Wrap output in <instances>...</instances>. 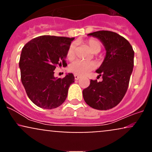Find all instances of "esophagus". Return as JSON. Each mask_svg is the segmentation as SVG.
<instances>
[{
	"label": "esophagus",
	"instance_id": "esophagus-1",
	"mask_svg": "<svg viewBox=\"0 0 152 152\" xmlns=\"http://www.w3.org/2000/svg\"><path fill=\"white\" fill-rule=\"evenodd\" d=\"M74 78H75V79H76V80H78V79H79V78H80V76H78V75H76V74H75V75H74Z\"/></svg>",
	"mask_w": 152,
	"mask_h": 152
}]
</instances>
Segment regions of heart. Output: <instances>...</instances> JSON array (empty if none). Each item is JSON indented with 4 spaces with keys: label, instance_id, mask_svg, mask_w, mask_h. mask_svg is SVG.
I'll return each mask as SVG.
<instances>
[{
    "label": "heart",
    "instance_id": "heart-1",
    "mask_svg": "<svg viewBox=\"0 0 152 152\" xmlns=\"http://www.w3.org/2000/svg\"><path fill=\"white\" fill-rule=\"evenodd\" d=\"M85 44L87 45L91 52L94 53H99L102 49V43L96 38H89L86 40L85 41ZM75 56H76V44L71 43L66 52V58L68 60L72 61L73 59H74ZM95 68L96 64L94 62L76 61L71 63L69 66V71L76 75L83 76L89 71L94 70Z\"/></svg>",
    "mask_w": 152,
    "mask_h": 152
}]
</instances>
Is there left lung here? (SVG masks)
Wrapping results in <instances>:
<instances>
[{"label": "left lung", "mask_w": 152, "mask_h": 152, "mask_svg": "<svg viewBox=\"0 0 152 152\" xmlns=\"http://www.w3.org/2000/svg\"><path fill=\"white\" fill-rule=\"evenodd\" d=\"M100 39L106 54L97 69L102 81L91 80L83 90L85 102L98 110H107L118 105L126 93L133 71L134 51L128 41L115 32L99 31L88 34Z\"/></svg>", "instance_id": "1"}]
</instances>
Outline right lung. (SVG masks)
Listing matches in <instances>:
<instances>
[{
  "mask_svg": "<svg viewBox=\"0 0 152 152\" xmlns=\"http://www.w3.org/2000/svg\"><path fill=\"white\" fill-rule=\"evenodd\" d=\"M74 38L41 36L33 38L22 48L19 61L20 78L31 101L42 109H52L65 102L74 82L73 74L54 77L57 66H67L66 52Z\"/></svg>",
  "mask_w": 152,
  "mask_h": 152,
  "instance_id": "1",
  "label": "right lung"
}]
</instances>
